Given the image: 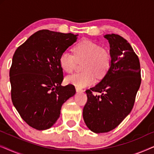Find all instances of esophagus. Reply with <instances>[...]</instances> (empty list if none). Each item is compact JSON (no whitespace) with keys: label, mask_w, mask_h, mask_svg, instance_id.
I'll return each instance as SVG.
<instances>
[{"label":"esophagus","mask_w":154,"mask_h":154,"mask_svg":"<svg viewBox=\"0 0 154 154\" xmlns=\"http://www.w3.org/2000/svg\"><path fill=\"white\" fill-rule=\"evenodd\" d=\"M75 90H76L77 92H83V90L81 89V88H75Z\"/></svg>","instance_id":"obj_1"}]
</instances>
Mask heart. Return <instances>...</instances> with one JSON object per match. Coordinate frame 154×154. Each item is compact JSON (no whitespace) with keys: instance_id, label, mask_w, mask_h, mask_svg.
<instances>
[{"instance_id":"1","label":"heart","mask_w":154,"mask_h":154,"mask_svg":"<svg viewBox=\"0 0 154 154\" xmlns=\"http://www.w3.org/2000/svg\"><path fill=\"white\" fill-rule=\"evenodd\" d=\"M74 54L69 51L63 52L60 57V65L66 73L73 72L77 62H83V72L68 75L66 83L77 88H84L93 83L95 76L100 79L108 71L111 65V55L106 49L89 40H84L73 48Z\"/></svg>"}]
</instances>
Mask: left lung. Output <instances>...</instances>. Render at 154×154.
I'll list each match as a JSON object with an SVG mask.
<instances>
[{
	"label": "left lung",
	"mask_w": 154,
	"mask_h": 154,
	"mask_svg": "<svg viewBox=\"0 0 154 154\" xmlns=\"http://www.w3.org/2000/svg\"><path fill=\"white\" fill-rule=\"evenodd\" d=\"M104 37L110 46V67L100 83L85 91L88 101L83 111L86 125L94 133L111 131L125 119L141 84L140 60L130 43L114 33Z\"/></svg>",
	"instance_id": "1"
}]
</instances>
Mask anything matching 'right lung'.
Instances as JSON below:
<instances>
[{
	"label": "right lung",
	"mask_w": 154,
	"mask_h": 154,
	"mask_svg": "<svg viewBox=\"0 0 154 154\" xmlns=\"http://www.w3.org/2000/svg\"><path fill=\"white\" fill-rule=\"evenodd\" d=\"M73 33L41 30L17 48L10 70L11 97L22 119L35 129H49L61 108L75 93L71 84L62 86L60 57L76 41Z\"/></svg>",
	"instance_id": "obj_1"
}]
</instances>
